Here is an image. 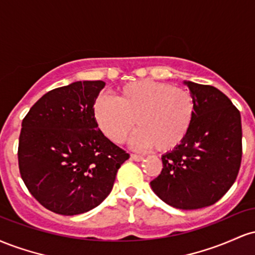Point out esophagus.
Segmentation results:
<instances>
[{
    "label": "esophagus",
    "mask_w": 255,
    "mask_h": 255,
    "mask_svg": "<svg viewBox=\"0 0 255 255\" xmlns=\"http://www.w3.org/2000/svg\"><path fill=\"white\" fill-rule=\"evenodd\" d=\"M130 158L133 160H135V162H140V160L144 159V157L139 156V154H135V153H130Z\"/></svg>",
    "instance_id": "obj_1"
}]
</instances>
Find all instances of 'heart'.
<instances>
[{
  "instance_id": "obj_1",
  "label": "heart",
  "mask_w": 255,
  "mask_h": 255,
  "mask_svg": "<svg viewBox=\"0 0 255 255\" xmlns=\"http://www.w3.org/2000/svg\"><path fill=\"white\" fill-rule=\"evenodd\" d=\"M195 114L192 93L154 80H137L116 90L114 98L101 96L93 104V119L111 141L124 144L134 126L135 148L168 152L188 133Z\"/></svg>"
}]
</instances>
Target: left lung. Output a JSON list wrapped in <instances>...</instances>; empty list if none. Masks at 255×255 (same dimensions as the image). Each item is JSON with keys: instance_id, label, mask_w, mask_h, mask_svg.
I'll list each match as a JSON object with an SVG mask.
<instances>
[{"instance_id": "obj_1", "label": "left lung", "mask_w": 255, "mask_h": 255, "mask_svg": "<svg viewBox=\"0 0 255 255\" xmlns=\"http://www.w3.org/2000/svg\"><path fill=\"white\" fill-rule=\"evenodd\" d=\"M186 84L194 99V119L183 141L162 157V172L151 187L170 206L197 210L217 203L238 177L241 115L216 87Z\"/></svg>"}]
</instances>
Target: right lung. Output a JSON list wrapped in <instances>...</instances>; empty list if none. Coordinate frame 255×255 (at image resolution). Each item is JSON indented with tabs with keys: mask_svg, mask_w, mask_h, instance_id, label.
Masks as SVG:
<instances>
[{
	"mask_svg": "<svg viewBox=\"0 0 255 255\" xmlns=\"http://www.w3.org/2000/svg\"><path fill=\"white\" fill-rule=\"evenodd\" d=\"M104 85L77 81L49 91L22 120L20 175L38 203L58 215H80L98 206L129 158L93 119V104Z\"/></svg>",
	"mask_w": 255,
	"mask_h": 255,
	"instance_id": "1",
	"label": "right lung"
}]
</instances>
